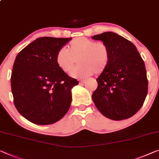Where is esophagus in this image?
I'll return each mask as SVG.
<instances>
[{
  "label": "esophagus",
  "instance_id": "obj_1",
  "mask_svg": "<svg viewBox=\"0 0 159 159\" xmlns=\"http://www.w3.org/2000/svg\"><path fill=\"white\" fill-rule=\"evenodd\" d=\"M86 82V80H80L79 84L82 85V84H84Z\"/></svg>",
  "mask_w": 159,
  "mask_h": 159
}]
</instances>
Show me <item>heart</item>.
<instances>
[{"label":"heart","instance_id":"heart-1","mask_svg":"<svg viewBox=\"0 0 159 159\" xmlns=\"http://www.w3.org/2000/svg\"><path fill=\"white\" fill-rule=\"evenodd\" d=\"M78 58L80 65L72 71L73 77L84 79L94 72L100 74L109 63V49L103 42L79 37L70 42L68 50L61 48L57 52L56 62L61 70L68 73L76 64Z\"/></svg>","mask_w":159,"mask_h":159}]
</instances>
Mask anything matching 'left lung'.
<instances>
[{"instance_id": "1", "label": "left lung", "mask_w": 159, "mask_h": 159, "mask_svg": "<svg viewBox=\"0 0 159 159\" xmlns=\"http://www.w3.org/2000/svg\"><path fill=\"white\" fill-rule=\"evenodd\" d=\"M92 39L103 41L110 52L108 67L96 79L93 102L104 116L127 119L139 111L148 93L143 59L134 43L115 33L105 32Z\"/></svg>"}]
</instances>
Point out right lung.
Returning a JSON list of instances; mask_svg holds the SVG:
<instances>
[{
	"mask_svg": "<svg viewBox=\"0 0 159 159\" xmlns=\"http://www.w3.org/2000/svg\"><path fill=\"white\" fill-rule=\"evenodd\" d=\"M72 38L41 37L20 51L11 73V91L16 109L29 121L54 124L69 109L71 89L79 84L56 62L57 52Z\"/></svg>",
	"mask_w": 159,
	"mask_h": 159,
	"instance_id": "obj_1",
	"label": "right lung"
}]
</instances>
